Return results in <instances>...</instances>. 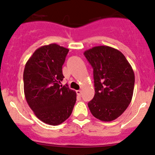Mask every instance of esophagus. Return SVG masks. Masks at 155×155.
I'll list each match as a JSON object with an SVG mask.
<instances>
[{
  "label": "esophagus",
  "mask_w": 155,
  "mask_h": 155,
  "mask_svg": "<svg viewBox=\"0 0 155 155\" xmlns=\"http://www.w3.org/2000/svg\"><path fill=\"white\" fill-rule=\"evenodd\" d=\"M76 94H77V95L81 96V90H76Z\"/></svg>",
  "instance_id": "obj_1"
}]
</instances>
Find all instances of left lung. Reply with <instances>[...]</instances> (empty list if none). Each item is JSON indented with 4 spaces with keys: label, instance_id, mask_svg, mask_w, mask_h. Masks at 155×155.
Here are the masks:
<instances>
[{
    "label": "left lung",
    "instance_id": "8db88e82",
    "mask_svg": "<svg viewBox=\"0 0 155 155\" xmlns=\"http://www.w3.org/2000/svg\"><path fill=\"white\" fill-rule=\"evenodd\" d=\"M93 68L95 95L88 103L90 112L104 122L116 120L128 107L133 97L135 75L120 51L97 46L84 52Z\"/></svg>",
    "mask_w": 155,
    "mask_h": 155
}]
</instances>
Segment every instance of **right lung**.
Instances as JSON below:
<instances>
[{
  "label": "right lung",
  "mask_w": 155,
  "mask_h": 155,
  "mask_svg": "<svg viewBox=\"0 0 155 155\" xmlns=\"http://www.w3.org/2000/svg\"><path fill=\"white\" fill-rule=\"evenodd\" d=\"M69 49L57 44L37 49L25 64L23 73L27 103L44 123L58 125L71 114L76 101L75 91L60 85L62 68Z\"/></svg>",
  "instance_id": "right-lung-1"
}]
</instances>
